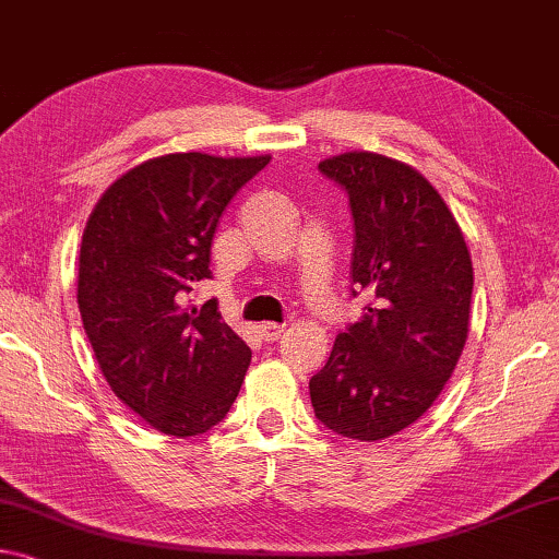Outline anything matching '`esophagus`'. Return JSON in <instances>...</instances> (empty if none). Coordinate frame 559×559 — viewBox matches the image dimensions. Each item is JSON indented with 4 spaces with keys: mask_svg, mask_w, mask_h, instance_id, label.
<instances>
[{
    "mask_svg": "<svg viewBox=\"0 0 559 559\" xmlns=\"http://www.w3.org/2000/svg\"><path fill=\"white\" fill-rule=\"evenodd\" d=\"M281 333H283V325H278V323H263V325H261V338H263L265 343L278 341Z\"/></svg>",
    "mask_w": 559,
    "mask_h": 559,
    "instance_id": "34e87169",
    "label": "esophagus"
}]
</instances>
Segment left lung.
<instances>
[{"label":"left lung","mask_w":559,"mask_h":559,"mask_svg":"<svg viewBox=\"0 0 559 559\" xmlns=\"http://www.w3.org/2000/svg\"><path fill=\"white\" fill-rule=\"evenodd\" d=\"M345 189L353 228V296L366 313L338 333L311 378L316 418L335 436L385 440L438 401L463 356L473 261L448 203L397 158L345 152L318 164Z\"/></svg>","instance_id":"obj_1"}]
</instances>
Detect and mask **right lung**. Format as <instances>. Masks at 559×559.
<instances>
[{"instance_id":"obj_1","label":"right lung","mask_w":559,"mask_h":559,"mask_svg":"<svg viewBox=\"0 0 559 559\" xmlns=\"http://www.w3.org/2000/svg\"><path fill=\"white\" fill-rule=\"evenodd\" d=\"M271 156L166 154L129 168L86 221L79 313L114 395L164 436H201L231 411L251 348L218 304L186 306L211 278L228 203Z\"/></svg>"}]
</instances>
